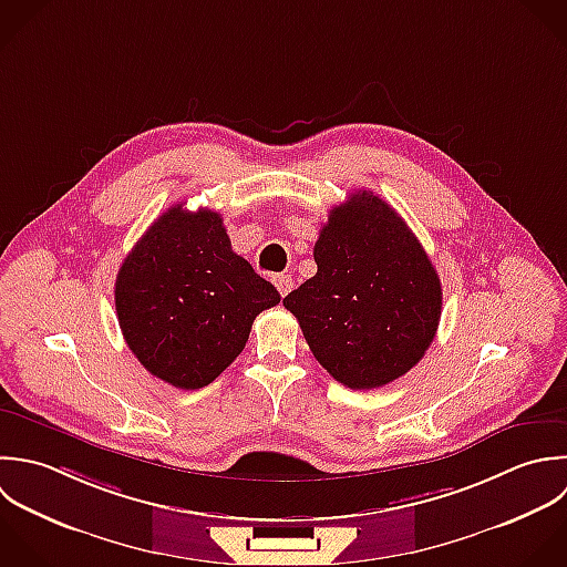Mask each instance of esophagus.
<instances>
[{"label":"esophagus","instance_id":"esophagus-1","mask_svg":"<svg viewBox=\"0 0 567 567\" xmlns=\"http://www.w3.org/2000/svg\"><path fill=\"white\" fill-rule=\"evenodd\" d=\"M274 285H276V289L280 291L282 298L293 289V280H291L289 274H278V276H274Z\"/></svg>","mask_w":567,"mask_h":567}]
</instances>
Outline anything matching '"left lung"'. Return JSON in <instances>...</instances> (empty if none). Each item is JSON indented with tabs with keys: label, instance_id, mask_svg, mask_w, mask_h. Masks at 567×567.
I'll return each instance as SVG.
<instances>
[{
	"label": "left lung",
	"instance_id": "obj_1",
	"mask_svg": "<svg viewBox=\"0 0 567 567\" xmlns=\"http://www.w3.org/2000/svg\"><path fill=\"white\" fill-rule=\"evenodd\" d=\"M313 258L318 274L282 305L316 360L355 391L409 373L437 333L442 282L404 218L360 189L331 209Z\"/></svg>",
	"mask_w": 567,
	"mask_h": 567
}]
</instances>
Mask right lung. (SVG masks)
<instances>
[{
	"mask_svg": "<svg viewBox=\"0 0 567 567\" xmlns=\"http://www.w3.org/2000/svg\"><path fill=\"white\" fill-rule=\"evenodd\" d=\"M280 302L231 251L220 214L169 207L125 256L114 305L130 351L158 380L194 391L245 349L258 313Z\"/></svg>",
	"mask_w": 567,
	"mask_h": 567,
	"instance_id": "add662e5",
	"label": "right lung"
}]
</instances>
